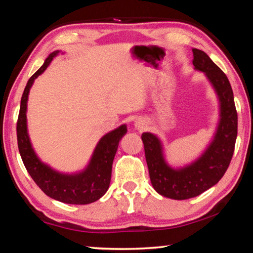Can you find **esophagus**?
I'll return each instance as SVG.
<instances>
[{
    "instance_id": "1",
    "label": "esophagus",
    "mask_w": 253,
    "mask_h": 253,
    "mask_svg": "<svg viewBox=\"0 0 253 253\" xmlns=\"http://www.w3.org/2000/svg\"><path fill=\"white\" fill-rule=\"evenodd\" d=\"M135 126L136 128H138V129H143V128L146 126V122H145L144 119H137L135 122Z\"/></svg>"
}]
</instances>
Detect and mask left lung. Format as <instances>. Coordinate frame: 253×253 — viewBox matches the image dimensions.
I'll list each match as a JSON object with an SVG mask.
<instances>
[{"instance_id":"obj_1","label":"left lung","mask_w":253,"mask_h":253,"mask_svg":"<svg viewBox=\"0 0 253 253\" xmlns=\"http://www.w3.org/2000/svg\"><path fill=\"white\" fill-rule=\"evenodd\" d=\"M193 66L205 72L220 100L219 126L207 151L191 165L174 169L166 164L161 140L151 132L142 135L152 185L157 193L174 200L202 194L223 177L232 160L238 134V114L228 77L202 50L193 49Z\"/></svg>"}]
</instances>
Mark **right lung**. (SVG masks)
<instances>
[{"instance_id": "add662e5", "label": "right lung", "mask_w": 253, "mask_h": 253, "mask_svg": "<svg viewBox=\"0 0 253 253\" xmlns=\"http://www.w3.org/2000/svg\"><path fill=\"white\" fill-rule=\"evenodd\" d=\"M58 53L59 51H54L45 59L43 66L29 79L24 88L16 123L19 152L30 176L51 199L68 204H89L99 200L108 190L114 157L116 155L119 140L126 134L127 127L122 125L102 137L97 144L87 169L78 174L59 173L38 158L27 129L28 96L34 79L48 68Z\"/></svg>"}]
</instances>
